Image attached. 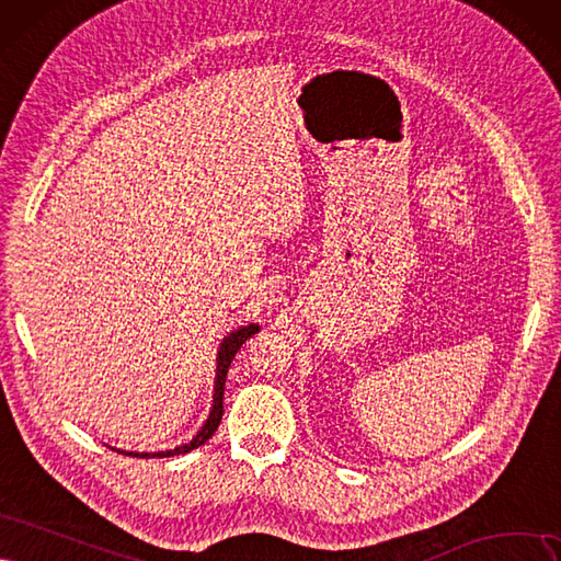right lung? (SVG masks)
Listing matches in <instances>:
<instances>
[{
  "label": "right lung",
  "instance_id": "right-lung-1",
  "mask_svg": "<svg viewBox=\"0 0 561 561\" xmlns=\"http://www.w3.org/2000/svg\"><path fill=\"white\" fill-rule=\"evenodd\" d=\"M261 327L259 323H247V327H240L230 331L219 345V352H216V375H214V393H211V410L207 414L205 424L197 428L195 436L188 440V443H182L176 445L172 449H162V451H125V449H118V447H112L114 451H121V455H128V457H141V459H162V457H176V455H186V451L195 449L205 445L211 436L214 431L219 428L221 424V417H224V389H226V375H228V368H230V360L234 358V354H238V350L244 345V342L259 333Z\"/></svg>",
  "mask_w": 561,
  "mask_h": 561
}]
</instances>
